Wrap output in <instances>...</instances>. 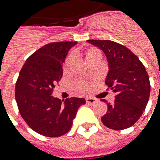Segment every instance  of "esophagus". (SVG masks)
Segmentation results:
<instances>
[{
	"instance_id": "esophagus-1",
	"label": "esophagus",
	"mask_w": 160,
	"mask_h": 160,
	"mask_svg": "<svg viewBox=\"0 0 160 160\" xmlns=\"http://www.w3.org/2000/svg\"><path fill=\"white\" fill-rule=\"evenodd\" d=\"M86 102L88 105H93L97 102V99H94V98H90V97H88L86 98Z\"/></svg>"
}]
</instances>
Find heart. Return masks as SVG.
<instances>
[{
	"mask_svg": "<svg viewBox=\"0 0 160 160\" xmlns=\"http://www.w3.org/2000/svg\"><path fill=\"white\" fill-rule=\"evenodd\" d=\"M95 55H100V53H99V50L97 49H90L87 53V58L91 56H95ZM72 59V54H70L67 61H66V66H68V64L70 63V61ZM74 88L76 89L77 91L79 92H86L89 89V84L87 82V81H84V80H77L73 84Z\"/></svg>",
	"mask_w": 160,
	"mask_h": 160,
	"instance_id": "heart-1",
	"label": "heart"
}]
</instances>
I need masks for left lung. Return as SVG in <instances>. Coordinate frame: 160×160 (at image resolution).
I'll return each mask as SVG.
<instances>
[{"instance_id": "left-lung-1", "label": "left lung", "mask_w": 160, "mask_h": 160, "mask_svg": "<svg viewBox=\"0 0 160 160\" xmlns=\"http://www.w3.org/2000/svg\"><path fill=\"white\" fill-rule=\"evenodd\" d=\"M88 42L106 54L109 65L106 84L107 90L115 93L114 103H107V112L101 121L112 130L127 129L138 121L146 109L151 90L148 73L138 57L125 46L108 40Z\"/></svg>"}]
</instances>
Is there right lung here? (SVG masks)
Returning a JSON list of instances; mask_svg holds the SVG:
<instances>
[{"label":"right lung","mask_w":160,"mask_h":160,"mask_svg":"<svg viewBox=\"0 0 160 160\" xmlns=\"http://www.w3.org/2000/svg\"><path fill=\"white\" fill-rule=\"evenodd\" d=\"M77 41L52 42L30 55L23 65L15 85L18 109L28 126L46 137H60L72 127L83 98L65 101L51 95L62 78L63 62Z\"/></svg>","instance_id":"right-lung-1"}]
</instances>
